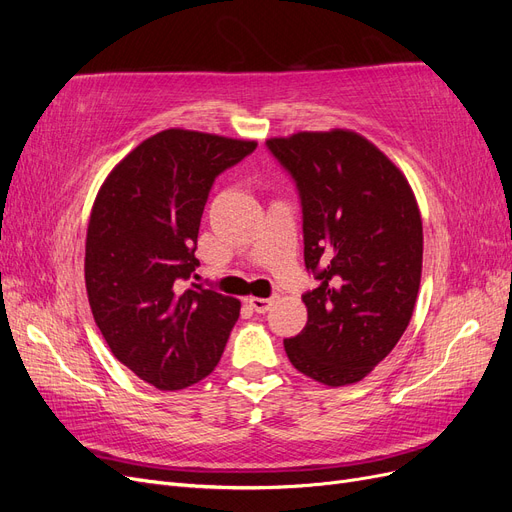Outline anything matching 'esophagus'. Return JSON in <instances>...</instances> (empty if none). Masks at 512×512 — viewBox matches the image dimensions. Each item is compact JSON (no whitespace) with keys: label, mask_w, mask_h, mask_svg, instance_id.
<instances>
[{"label":"esophagus","mask_w":512,"mask_h":512,"mask_svg":"<svg viewBox=\"0 0 512 512\" xmlns=\"http://www.w3.org/2000/svg\"><path fill=\"white\" fill-rule=\"evenodd\" d=\"M275 301H277V297H269V299H260V297H252L250 299V305H252V309L254 312H258V314H267L269 309L275 305Z\"/></svg>","instance_id":"1"}]
</instances>
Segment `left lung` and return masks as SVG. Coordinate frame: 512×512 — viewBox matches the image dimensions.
Masks as SVG:
<instances>
[{
  "mask_svg": "<svg viewBox=\"0 0 512 512\" xmlns=\"http://www.w3.org/2000/svg\"><path fill=\"white\" fill-rule=\"evenodd\" d=\"M297 183L305 267L318 288L303 294L307 324L284 339L290 363L327 386L363 380L414 312L423 271V222L404 173L352 130L269 138Z\"/></svg>",
  "mask_w": 512,
  "mask_h": 512,
  "instance_id": "obj_1",
  "label": "left lung"
}]
</instances>
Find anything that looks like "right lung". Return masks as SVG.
I'll use <instances>...</instances> for the list:
<instances>
[{
    "instance_id": "obj_1",
    "label": "right lung",
    "mask_w": 512,
    "mask_h": 512,
    "mask_svg": "<svg viewBox=\"0 0 512 512\" xmlns=\"http://www.w3.org/2000/svg\"><path fill=\"white\" fill-rule=\"evenodd\" d=\"M170 128L123 158L94 200L85 241L89 307L113 356L160 391L218 365L241 303L200 284L196 241L211 185L256 149Z\"/></svg>"
}]
</instances>
